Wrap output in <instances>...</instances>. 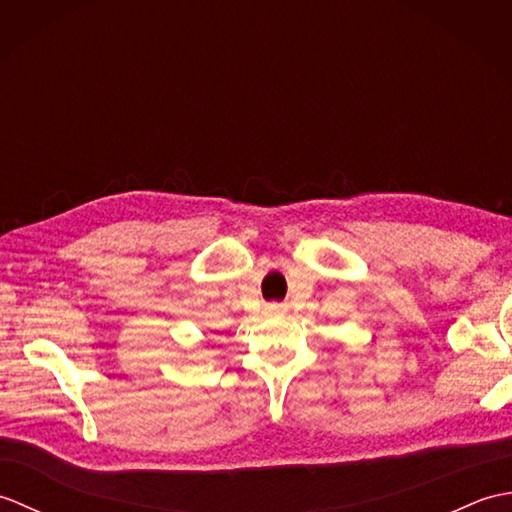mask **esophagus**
<instances>
[{
  "label": "esophagus",
  "mask_w": 512,
  "mask_h": 512,
  "mask_svg": "<svg viewBox=\"0 0 512 512\" xmlns=\"http://www.w3.org/2000/svg\"><path fill=\"white\" fill-rule=\"evenodd\" d=\"M268 314H275V317H279V314H286V308L281 306V303H270V306L266 308Z\"/></svg>",
  "instance_id": "1"
}]
</instances>
